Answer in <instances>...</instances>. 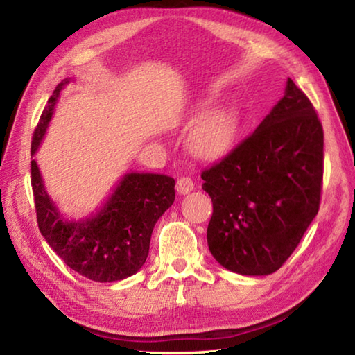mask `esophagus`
<instances>
[{"label":"esophagus","mask_w":355,"mask_h":355,"mask_svg":"<svg viewBox=\"0 0 355 355\" xmlns=\"http://www.w3.org/2000/svg\"><path fill=\"white\" fill-rule=\"evenodd\" d=\"M192 189H194V182L189 177H180L177 180V192L178 194H188V192H191Z\"/></svg>","instance_id":"obj_1"}]
</instances>
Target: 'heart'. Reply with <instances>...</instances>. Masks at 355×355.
Wrapping results in <instances>:
<instances>
[{
  "label": "heart",
  "instance_id": "obj_1",
  "mask_svg": "<svg viewBox=\"0 0 355 355\" xmlns=\"http://www.w3.org/2000/svg\"><path fill=\"white\" fill-rule=\"evenodd\" d=\"M238 128L239 116L235 107H220L197 120L189 133L188 147L199 158H216L233 146Z\"/></svg>",
  "mask_w": 355,
  "mask_h": 355
}]
</instances>
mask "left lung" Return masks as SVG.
<instances>
[{
	"mask_svg": "<svg viewBox=\"0 0 355 355\" xmlns=\"http://www.w3.org/2000/svg\"><path fill=\"white\" fill-rule=\"evenodd\" d=\"M324 133L311 101L288 78L257 130L202 172L213 202L207 239L228 271H277L320 209Z\"/></svg>",
	"mask_w": 355,
	"mask_h": 355,
	"instance_id": "obj_1",
	"label": "left lung"
}]
</instances>
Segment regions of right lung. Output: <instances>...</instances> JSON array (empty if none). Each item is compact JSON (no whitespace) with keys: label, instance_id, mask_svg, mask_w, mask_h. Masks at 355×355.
<instances>
[{"label":"right lung","instance_id":"obj_1","mask_svg":"<svg viewBox=\"0 0 355 355\" xmlns=\"http://www.w3.org/2000/svg\"><path fill=\"white\" fill-rule=\"evenodd\" d=\"M59 83L34 130L31 156L50 123ZM31 184L42 236L69 268L94 282H117L136 274L146 263L153 227L175 200V180L161 173H127L100 211L83 220H65L46 194L35 159Z\"/></svg>","mask_w":355,"mask_h":355}]
</instances>
